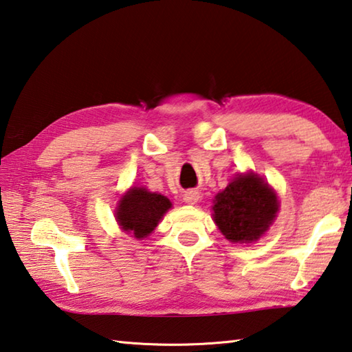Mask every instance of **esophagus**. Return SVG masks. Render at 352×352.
<instances>
[{
    "label": "esophagus",
    "mask_w": 352,
    "mask_h": 352,
    "mask_svg": "<svg viewBox=\"0 0 352 352\" xmlns=\"http://www.w3.org/2000/svg\"><path fill=\"white\" fill-rule=\"evenodd\" d=\"M183 199L188 204H195L198 199H199V194H198L197 190H188V192H184Z\"/></svg>",
    "instance_id": "esophagus-1"
}]
</instances>
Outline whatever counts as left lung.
<instances>
[{"instance_id":"left-lung-1","label":"left lung","mask_w":352,"mask_h":352,"mask_svg":"<svg viewBox=\"0 0 352 352\" xmlns=\"http://www.w3.org/2000/svg\"><path fill=\"white\" fill-rule=\"evenodd\" d=\"M213 221L230 243H253L276 218L279 201L268 183L253 172L238 174L213 199Z\"/></svg>"}]
</instances>
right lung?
<instances>
[{
  "label": "right lung",
  "mask_w": 352,
  "mask_h": 352,
  "mask_svg": "<svg viewBox=\"0 0 352 352\" xmlns=\"http://www.w3.org/2000/svg\"><path fill=\"white\" fill-rule=\"evenodd\" d=\"M170 208L169 198L149 192L146 188L134 186L119 199L116 221L123 232L131 233L137 239H143L154 232Z\"/></svg>",
  "instance_id": "obj_1"
}]
</instances>
